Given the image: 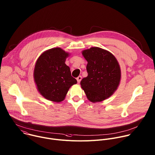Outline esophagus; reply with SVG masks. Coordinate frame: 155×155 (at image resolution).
Segmentation results:
<instances>
[{
  "mask_svg": "<svg viewBox=\"0 0 155 155\" xmlns=\"http://www.w3.org/2000/svg\"><path fill=\"white\" fill-rule=\"evenodd\" d=\"M81 79H82V77H81V76H78V77L77 78V82H78V83H80V82L81 81Z\"/></svg>",
  "mask_w": 155,
  "mask_h": 155,
  "instance_id": "34e87169",
  "label": "esophagus"
}]
</instances>
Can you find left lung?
Wrapping results in <instances>:
<instances>
[{
    "instance_id": "left-lung-1",
    "label": "left lung",
    "mask_w": 155,
    "mask_h": 155,
    "mask_svg": "<svg viewBox=\"0 0 155 155\" xmlns=\"http://www.w3.org/2000/svg\"><path fill=\"white\" fill-rule=\"evenodd\" d=\"M87 61V76L80 82L87 98L92 103L111 97L117 90L121 79L120 65L109 51L97 47L82 51Z\"/></svg>"
}]
</instances>
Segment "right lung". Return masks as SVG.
<instances>
[{"label": "right lung", "mask_w": 155, "mask_h": 155, "mask_svg": "<svg viewBox=\"0 0 155 155\" xmlns=\"http://www.w3.org/2000/svg\"><path fill=\"white\" fill-rule=\"evenodd\" d=\"M69 53L60 47L45 50L38 58L33 78L39 94L57 103L63 101L69 88L77 81L65 64Z\"/></svg>", "instance_id": "add662e5"}]
</instances>
